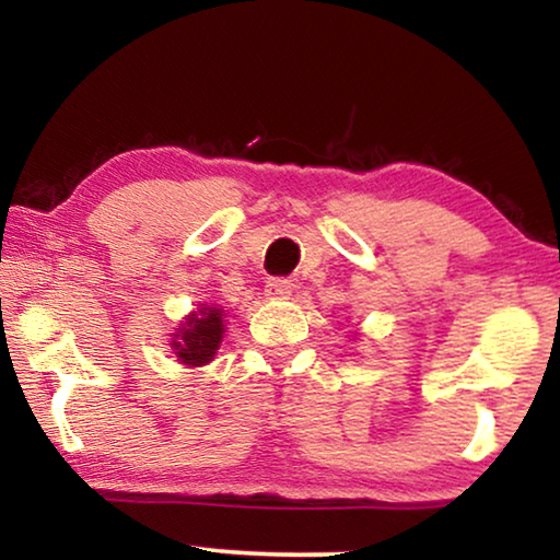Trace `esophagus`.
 <instances>
[{
  "mask_svg": "<svg viewBox=\"0 0 560 560\" xmlns=\"http://www.w3.org/2000/svg\"><path fill=\"white\" fill-rule=\"evenodd\" d=\"M293 293V281L291 279H271L269 283H267V299H277V301H281V299H289Z\"/></svg>",
  "mask_w": 560,
  "mask_h": 560,
  "instance_id": "esophagus-1",
  "label": "esophagus"
}]
</instances>
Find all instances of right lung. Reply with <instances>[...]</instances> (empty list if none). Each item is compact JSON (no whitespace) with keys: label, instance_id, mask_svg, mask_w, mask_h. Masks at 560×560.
<instances>
[{"label":"right lung","instance_id":"obj_1","mask_svg":"<svg viewBox=\"0 0 560 560\" xmlns=\"http://www.w3.org/2000/svg\"><path fill=\"white\" fill-rule=\"evenodd\" d=\"M224 318V308L217 306V303H200V308L189 311L179 320L173 340H170V348H173L179 363L187 368H202L212 363L226 334Z\"/></svg>","mask_w":560,"mask_h":560}]
</instances>
